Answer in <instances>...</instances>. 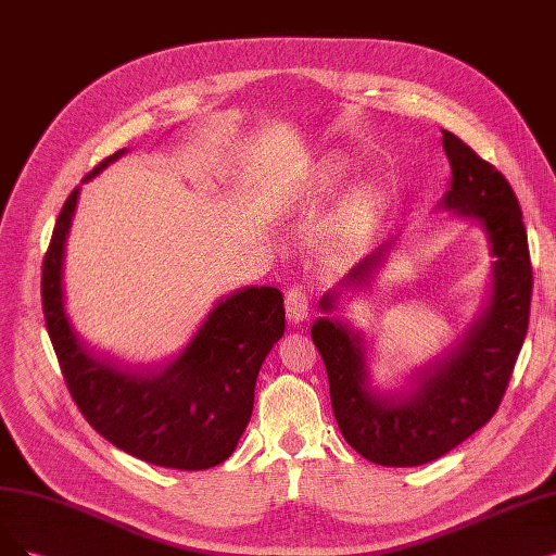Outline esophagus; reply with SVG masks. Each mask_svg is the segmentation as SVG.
Listing matches in <instances>:
<instances>
[{
  "label": "esophagus",
  "mask_w": 556,
  "mask_h": 556,
  "mask_svg": "<svg viewBox=\"0 0 556 556\" xmlns=\"http://www.w3.org/2000/svg\"><path fill=\"white\" fill-rule=\"evenodd\" d=\"M285 309L290 324H303L309 315V296L303 285H292L285 294Z\"/></svg>",
  "instance_id": "esophagus-1"
}]
</instances>
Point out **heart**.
<instances>
[{"label": "heart", "instance_id": "b5f03b06", "mask_svg": "<svg viewBox=\"0 0 556 556\" xmlns=\"http://www.w3.org/2000/svg\"><path fill=\"white\" fill-rule=\"evenodd\" d=\"M346 166L340 157H326L315 168V189L330 193L344 180ZM386 212V198L379 189L363 187L349 193L328 224L330 253L351 255L371 239Z\"/></svg>", "mask_w": 556, "mask_h": 556}]
</instances>
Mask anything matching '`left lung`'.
Returning <instances> with one entry per match:
<instances>
[{"label":"left lung","mask_w":556,"mask_h":556,"mask_svg":"<svg viewBox=\"0 0 556 556\" xmlns=\"http://www.w3.org/2000/svg\"><path fill=\"white\" fill-rule=\"evenodd\" d=\"M452 166L450 189L438 210L477 220L491 251V294L458 344L410 374L408 388L371 386L365 332L340 317L313 324L330 383V402L349 445L371 463L415 468L458 447L502 404L522 349L531 305V262L518 198L504 175L452 131H442ZM394 239L361 260L321 296L324 313L338 309L346 290L367 287L386 264Z\"/></svg>","instance_id":"8db88e82"}]
</instances>
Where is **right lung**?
Here are the masks:
<instances>
[{
    "label": "right lung",
    "instance_id": "add662e5",
    "mask_svg": "<svg viewBox=\"0 0 556 556\" xmlns=\"http://www.w3.org/2000/svg\"><path fill=\"white\" fill-rule=\"evenodd\" d=\"M125 152L111 154L81 185ZM79 189L65 201L42 262V313L65 386L88 425L129 456L175 470L214 468L235 452L251 419L260 367L285 332L282 294L243 287L220 299L191 342L160 367L98 349L65 313V239Z\"/></svg>",
    "mask_w": 556,
    "mask_h": 556
}]
</instances>
